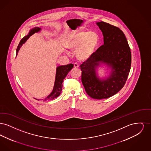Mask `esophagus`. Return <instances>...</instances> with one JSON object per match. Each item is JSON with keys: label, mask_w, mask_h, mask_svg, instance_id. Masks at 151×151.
I'll list each match as a JSON object with an SVG mask.
<instances>
[{"label": "esophagus", "mask_w": 151, "mask_h": 151, "mask_svg": "<svg viewBox=\"0 0 151 151\" xmlns=\"http://www.w3.org/2000/svg\"><path fill=\"white\" fill-rule=\"evenodd\" d=\"M74 68H79V65H78L77 63H74Z\"/></svg>", "instance_id": "esophagus-1"}]
</instances>
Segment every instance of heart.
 Returning a JSON list of instances; mask_svg holds the SVG:
<instances>
[{
	"instance_id": "1",
	"label": "heart",
	"mask_w": 151,
	"mask_h": 151,
	"mask_svg": "<svg viewBox=\"0 0 151 151\" xmlns=\"http://www.w3.org/2000/svg\"><path fill=\"white\" fill-rule=\"evenodd\" d=\"M99 41V36L93 32H73L68 36L65 47L76 51L75 55L79 60L86 61L93 55Z\"/></svg>"
}]
</instances>
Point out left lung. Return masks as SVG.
I'll return each mask as SVG.
<instances>
[{"mask_svg":"<svg viewBox=\"0 0 151 151\" xmlns=\"http://www.w3.org/2000/svg\"><path fill=\"white\" fill-rule=\"evenodd\" d=\"M104 37V45L90 59L80 65L81 81L86 93L94 99H107L118 93L127 79L131 54L126 36L121 29L105 22H96ZM106 66L108 76L100 78L98 68Z\"/></svg>","mask_w":151,"mask_h":151,"instance_id":"8db88e82","label":"left lung"}]
</instances>
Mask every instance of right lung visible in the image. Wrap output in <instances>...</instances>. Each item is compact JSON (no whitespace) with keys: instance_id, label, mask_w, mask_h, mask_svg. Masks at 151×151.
Segmentation results:
<instances>
[{"instance_id":"1","label":"right lung","mask_w":151,"mask_h":151,"mask_svg":"<svg viewBox=\"0 0 151 151\" xmlns=\"http://www.w3.org/2000/svg\"><path fill=\"white\" fill-rule=\"evenodd\" d=\"M41 30V28L37 27H35L29 30V33L28 34V35L25 36L22 39V40L20 41V43L19 44L17 48L16 49V56L19 52L20 49L22 47V45L25 43L29 37L32 36L33 35H34L35 33H38ZM73 67V64L58 66L56 69L55 79V83H54L53 89L51 92V93L49 96H47L45 99H42V100L45 101L47 100H53L54 99L57 98L60 95L62 89V86H63L62 83H63V80L65 79L67 75L69 73V72L71 71ZM36 100H38V99H36Z\"/></svg>"}]
</instances>
